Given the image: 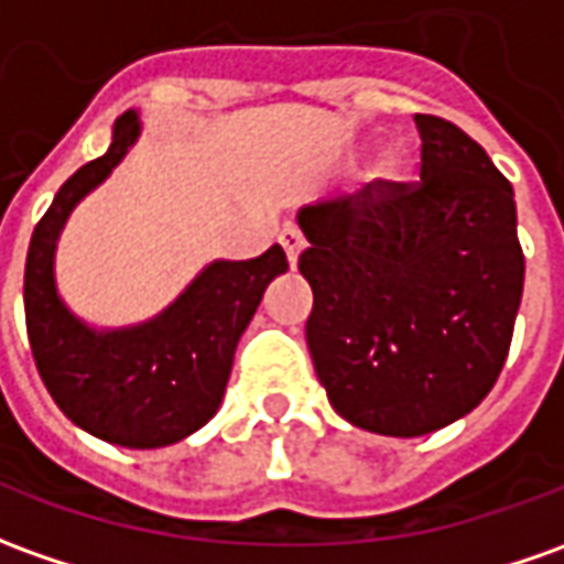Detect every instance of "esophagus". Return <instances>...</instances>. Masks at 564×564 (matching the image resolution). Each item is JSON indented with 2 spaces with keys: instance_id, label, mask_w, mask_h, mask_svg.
<instances>
[{
  "instance_id": "esophagus-1",
  "label": "esophagus",
  "mask_w": 564,
  "mask_h": 564,
  "mask_svg": "<svg viewBox=\"0 0 564 564\" xmlns=\"http://www.w3.org/2000/svg\"><path fill=\"white\" fill-rule=\"evenodd\" d=\"M279 242H282V248H285V258H289V263L294 267L297 258H301V251H304V236L294 230V227H285V230L279 232Z\"/></svg>"
}]
</instances>
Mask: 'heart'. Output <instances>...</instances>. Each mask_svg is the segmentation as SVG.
Returning <instances> with one entry per match:
<instances>
[{"mask_svg": "<svg viewBox=\"0 0 564 564\" xmlns=\"http://www.w3.org/2000/svg\"><path fill=\"white\" fill-rule=\"evenodd\" d=\"M405 177V156L399 153V150H390V153H383L378 162V181L383 186L399 184Z\"/></svg>", "mask_w": 564, "mask_h": 564, "instance_id": "obj_1", "label": "heart"}]
</instances>
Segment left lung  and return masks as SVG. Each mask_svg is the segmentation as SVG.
Returning <instances> with one entry per match:
<instances>
[{"label": "left lung", "mask_w": 564, "mask_h": 564, "mask_svg": "<svg viewBox=\"0 0 564 564\" xmlns=\"http://www.w3.org/2000/svg\"><path fill=\"white\" fill-rule=\"evenodd\" d=\"M414 126L421 184L375 181L297 212L319 383L344 421L399 438L491 393L525 285L510 181L467 131L438 116Z\"/></svg>", "instance_id": "8db88e82"}]
</instances>
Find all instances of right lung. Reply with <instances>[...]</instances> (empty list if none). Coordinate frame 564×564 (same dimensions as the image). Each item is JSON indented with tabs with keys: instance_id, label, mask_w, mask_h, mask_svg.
Instances as JSON below:
<instances>
[{
	"instance_id": "right-lung-1",
	"label": "right lung",
	"mask_w": 564,
	"mask_h": 564,
	"mask_svg": "<svg viewBox=\"0 0 564 564\" xmlns=\"http://www.w3.org/2000/svg\"><path fill=\"white\" fill-rule=\"evenodd\" d=\"M138 138L141 112H122L110 150L57 189L30 239L23 310L42 383L69 421L122 448H165L217 414L236 344L289 260L279 245L254 260H212L153 319L126 328L82 322L57 291V239L73 208L110 177Z\"/></svg>"
}]
</instances>
